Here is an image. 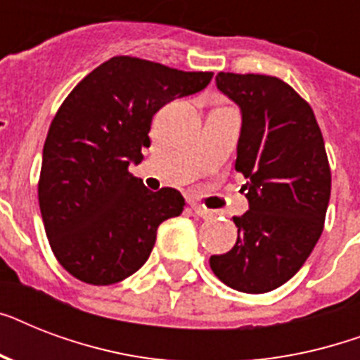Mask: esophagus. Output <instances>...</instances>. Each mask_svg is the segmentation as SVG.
I'll list each match as a JSON object with an SVG mask.
<instances>
[{
    "mask_svg": "<svg viewBox=\"0 0 360 360\" xmlns=\"http://www.w3.org/2000/svg\"><path fill=\"white\" fill-rule=\"evenodd\" d=\"M192 211L198 214V217H202V219H211L213 217V211H209V209L202 207V205H198V203H192Z\"/></svg>",
    "mask_w": 360,
    "mask_h": 360,
    "instance_id": "obj_1",
    "label": "esophagus"
}]
</instances>
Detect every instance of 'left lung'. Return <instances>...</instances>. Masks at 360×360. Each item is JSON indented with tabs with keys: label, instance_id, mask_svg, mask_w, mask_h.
<instances>
[{
	"label": "left lung",
	"instance_id": "left-lung-1",
	"mask_svg": "<svg viewBox=\"0 0 360 360\" xmlns=\"http://www.w3.org/2000/svg\"><path fill=\"white\" fill-rule=\"evenodd\" d=\"M217 87L240 110L236 169L246 177L248 211L233 217L236 246L209 265L233 290L267 293L302 267L323 231L325 141L310 104L280 78L219 72Z\"/></svg>",
	"mask_w": 360,
	"mask_h": 360
}]
</instances>
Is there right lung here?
<instances>
[{"mask_svg": "<svg viewBox=\"0 0 360 360\" xmlns=\"http://www.w3.org/2000/svg\"><path fill=\"white\" fill-rule=\"evenodd\" d=\"M213 72H185L117 56L63 101L42 149L39 205L58 262L93 285L121 282L147 262L157 228L179 217L175 188L151 192L129 172L149 147L153 115L209 86Z\"/></svg>", "mask_w": 360, "mask_h": 360, "instance_id": "obj_1", "label": "right lung"}]
</instances>
